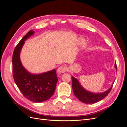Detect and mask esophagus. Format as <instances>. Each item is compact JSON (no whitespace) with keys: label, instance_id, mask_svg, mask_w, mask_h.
I'll return each instance as SVG.
<instances>
[{"label":"esophagus","instance_id":"34e87169","mask_svg":"<svg viewBox=\"0 0 127 127\" xmlns=\"http://www.w3.org/2000/svg\"><path fill=\"white\" fill-rule=\"evenodd\" d=\"M66 71H67V68L64 66L59 67L57 69V72L58 73V74H60L61 73L65 72Z\"/></svg>","mask_w":127,"mask_h":127}]
</instances>
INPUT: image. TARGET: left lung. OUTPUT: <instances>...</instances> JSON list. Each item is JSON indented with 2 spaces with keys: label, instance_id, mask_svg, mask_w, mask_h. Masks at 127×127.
I'll return each mask as SVG.
<instances>
[{
  "label": "left lung",
  "instance_id": "left-lung-1",
  "mask_svg": "<svg viewBox=\"0 0 127 127\" xmlns=\"http://www.w3.org/2000/svg\"><path fill=\"white\" fill-rule=\"evenodd\" d=\"M114 67L117 69V67L116 63L115 64ZM71 79L72 90L76 97L82 102L86 104H93L96 103L105 98L110 92L114 83H113L112 85L108 90L103 92V93H94L84 89L79 84L77 79L74 78L73 76H71Z\"/></svg>",
  "mask_w": 127,
  "mask_h": 127
}]
</instances>
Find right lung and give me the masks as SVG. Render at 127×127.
I'll return each instance as SVG.
<instances>
[{
    "instance_id": "add662e5",
    "label": "right lung",
    "mask_w": 127,
    "mask_h": 127,
    "mask_svg": "<svg viewBox=\"0 0 127 127\" xmlns=\"http://www.w3.org/2000/svg\"><path fill=\"white\" fill-rule=\"evenodd\" d=\"M34 33L32 30L30 31L15 47L12 59L13 74L14 81L23 95L31 101L41 103L53 95L58 78L55 69L40 74H32L23 66L20 57L21 49L25 41Z\"/></svg>"
}]
</instances>
